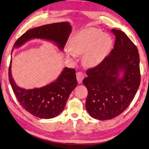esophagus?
<instances>
[{
  "mask_svg": "<svg viewBox=\"0 0 149 149\" xmlns=\"http://www.w3.org/2000/svg\"><path fill=\"white\" fill-rule=\"evenodd\" d=\"M76 77H77V82L79 83H81L83 79H84V74H83L82 72H79L77 74H76Z\"/></svg>",
  "mask_w": 149,
  "mask_h": 149,
  "instance_id": "esophagus-1",
  "label": "esophagus"
}]
</instances>
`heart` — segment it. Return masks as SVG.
Returning <instances> with one entry per match:
<instances>
[{"mask_svg": "<svg viewBox=\"0 0 149 149\" xmlns=\"http://www.w3.org/2000/svg\"><path fill=\"white\" fill-rule=\"evenodd\" d=\"M113 40L109 34L98 29H88L71 38L69 47L65 48L67 58H74L75 54H84L83 63L88 67L98 66L111 49Z\"/></svg>", "mask_w": 149, "mask_h": 149, "instance_id": "b5f03b06", "label": "heart"}]
</instances>
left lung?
Returning a JSON list of instances; mask_svg holds the SVG:
<instances>
[{
	"label": "left lung",
	"instance_id": "1",
	"mask_svg": "<svg viewBox=\"0 0 149 149\" xmlns=\"http://www.w3.org/2000/svg\"><path fill=\"white\" fill-rule=\"evenodd\" d=\"M116 36L113 49L101 63L86 72L82 81L88 89L86 108L92 117L109 120L120 115L132 102L140 84L137 47L123 31Z\"/></svg>",
	"mask_w": 149,
	"mask_h": 149
}]
</instances>
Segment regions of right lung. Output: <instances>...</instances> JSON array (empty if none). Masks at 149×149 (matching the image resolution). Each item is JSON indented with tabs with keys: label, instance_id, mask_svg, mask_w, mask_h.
<instances>
[{
	"label": "right lung",
	"instance_id": "right-lung-1",
	"mask_svg": "<svg viewBox=\"0 0 149 149\" xmlns=\"http://www.w3.org/2000/svg\"><path fill=\"white\" fill-rule=\"evenodd\" d=\"M72 32L68 22L45 25L30 29L16 41L12 51L34 39L54 43L63 51ZM12 59L9 68V82L20 105L33 116L40 119H51L58 116L65 109L71 92L77 84L75 70L65 67L54 81L43 87L26 89L17 86L11 73Z\"/></svg>",
	"mask_w": 149,
	"mask_h": 149
}]
</instances>
